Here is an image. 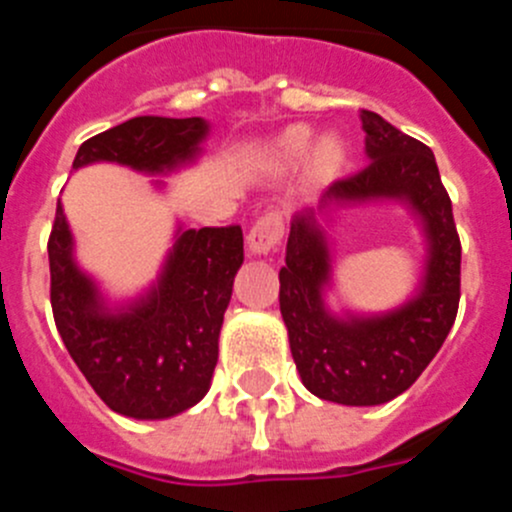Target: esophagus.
Masks as SVG:
<instances>
[{
  "instance_id": "34e87169",
  "label": "esophagus",
  "mask_w": 512,
  "mask_h": 512,
  "mask_svg": "<svg viewBox=\"0 0 512 512\" xmlns=\"http://www.w3.org/2000/svg\"><path fill=\"white\" fill-rule=\"evenodd\" d=\"M282 235H284L282 215H279V212H266V215H261L259 220L253 223V228L248 230V248H251V253L264 256V253L274 251V248L279 246Z\"/></svg>"
}]
</instances>
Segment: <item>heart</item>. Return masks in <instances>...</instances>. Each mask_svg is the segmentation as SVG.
Instances as JSON below:
<instances>
[{
  "label": "heart",
  "instance_id": "b5f03b06",
  "mask_svg": "<svg viewBox=\"0 0 512 512\" xmlns=\"http://www.w3.org/2000/svg\"><path fill=\"white\" fill-rule=\"evenodd\" d=\"M312 133L307 125H292V128L284 130L277 140L279 156L295 161V158L305 156V151L310 148ZM343 161H346V146L338 135H323L312 143L310 151V169L318 179H330L341 171Z\"/></svg>",
  "mask_w": 512,
  "mask_h": 512
}]
</instances>
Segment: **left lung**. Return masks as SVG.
<instances>
[{
	"label": "left lung",
	"instance_id": "obj_1",
	"mask_svg": "<svg viewBox=\"0 0 512 512\" xmlns=\"http://www.w3.org/2000/svg\"><path fill=\"white\" fill-rule=\"evenodd\" d=\"M361 128L369 164L328 187L318 210L330 202L405 200L423 220L428 264L418 295L397 310L336 318L323 302L330 256L315 210L292 217L279 310L302 384L338 405H382L408 390L449 336L461 297V243L436 156L377 112L361 110Z\"/></svg>",
	"mask_w": 512,
	"mask_h": 512
}]
</instances>
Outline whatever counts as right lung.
Instances as JSON below:
<instances>
[{
  "label": "right lung",
  "instance_id": "right-lung-1",
  "mask_svg": "<svg viewBox=\"0 0 512 512\" xmlns=\"http://www.w3.org/2000/svg\"><path fill=\"white\" fill-rule=\"evenodd\" d=\"M202 117H133L84 140L74 169L97 161L164 174L200 153ZM51 307L71 359L110 410L138 420L179 415L210 390L217 338L243 264L241 225L182 230L164 274L125 310H104L74 261V238L58 202L51 238Z\"/></svg>",
  "mask_w": 512,
  "mask_h": 512
}]
</instances>
